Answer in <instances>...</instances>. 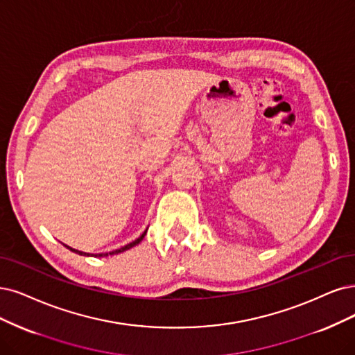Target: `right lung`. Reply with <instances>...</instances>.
I'll return each mask as SVG.
<instances>
[{
	"label": "right lung",
	"instance_id": "obj_1",
	"mask_svg": "<svg viewBox=\"0 0 355 355\" xmlns=\"http://www.w3.org/2000/svg\"><path fill=\"white\" fill-rule=\"evenodd\" d=\"M148 231V230H146ZM146 231H144L140 237L137 239V240H135L133 243H130V244H127V245H124V247H121V248H118V250H114V252H111V253H102V254H95V257H99V256H108V254H116V253H121V252H125V250H128V248H131V247H135L136 244H139L143 239H144V235H146ZM67 247V245H65ZM67 248H70L71 252H74V253H78V254H82V256H90L89 253H83V252H78V250H74V248H71V247H67Z\"/></svg>",
	"mask_w": 355,
	"mask_h": 355
}]
</instances>
